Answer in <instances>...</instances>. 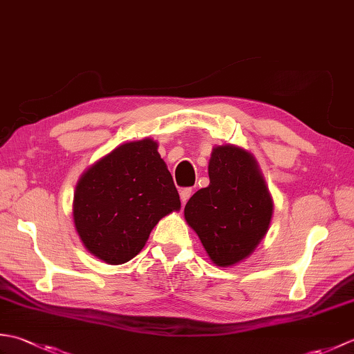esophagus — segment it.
Wrapping results in <instances>:
<instances>
[{
	"mask_svg": "<svg viewBox=\"0 0 354 354\" xmlns=\"http://www.w3.org/2000/svg\"><path fill=\"white\" fill-rule=\"evenodd\" d=\"M192 194H193V190H192V189H183L181 192H179V196H181V202H183V204H187V201L190 199Z\"/></svg>",
	"mask_w": 354,
	"mask_h": 354,
	"instance_id": "34e87169",
	"label": "esophagus"
}]
</instances>
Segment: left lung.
I'll return each mask as SVG.
<instances>
[{
	"label": "left lung",
	"instance_id": "8db88e82",
	"mask_svg": "<svg viewBox=\"0 0 354 354\" xmlns=\"http://www.w3.org/2000/svg\"><path fill=\"white\" fill-rule=\"evenodd\" d=\"M209 185L187 202L185 221L196 231L217 266H232L250 255L266 234L272 199L251 153L236 146L213 149Z\"/></svg>",
	"mask_w": 354,
	"mask_h": 354
}]
</instances>
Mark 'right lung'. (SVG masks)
Returning <instances> with one entry per match:
<instances>
[{
	"instance_id": "add662e5",
	"label": "right lung",
	"mask_w": 354,
	"mask_h": 354,
	"mask_svg": "<svg viewBox=\"0 0 354 354\" xmlns=\"http://www.w3.org/2000/svg\"><path fill=\"white\" fill-rule=\"evenodd\" d=\"M152 140L126 142L89 167L74 194V225L95 257L122 265L181 201Z\"/></svg>"
}]
</instances>
